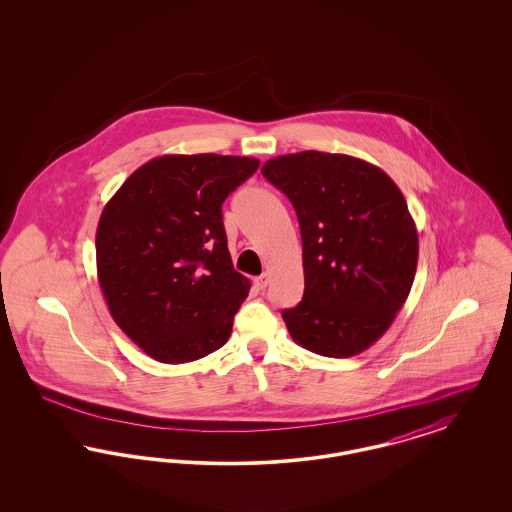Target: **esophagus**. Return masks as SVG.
I'll return each instance as SVG.
<instances>
[{
	"mask_svg": "<svg viewBox=\"0 0 512 512\" xmlns=\"http://www.w3.org/2000/svg\"><path fill=\"white\" fill-rule=\"evenodd\" d=\"M253 286L257 288V290H265L268 286V274L267 272H263L261 276H257V278H253Z\"/></svg>",
	"mask_w": 512,
	"mask_h": 512,
	"instance_id": "obj_1",
	"label": "esophagus"
}]
</instances>
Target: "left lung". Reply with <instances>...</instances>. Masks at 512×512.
Wrapping results in <instances>:
<instances>
[{
    "label": "left lung",
    "instance_id": "1",
    "mask_svg": "<svg viewBox=\"0 0 512 512\" xmlns=\"http://www.w3.org/2000/svg\"><path fill=\"white\" fill-rule=\"evenodd\" d=\"M292 201L303 242L305 292L282 311L293 341L324 357H353L384 336L407 301L418 234L407 201L363 159L301 151L263 165Z\"/></svg>",
    "mask_w": 512,
    "mask_h": 512
}]
</instances>
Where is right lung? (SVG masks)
Masks as SVG:
<instances>
[{"label":"right lung","instance_id":"1","mask_svg":"<svg viewBox=\"0 0 512 512\" xmlns=\"http://www.w3.org/2000/svg\"><path fill=\"white\" fill-rule=\"evenodd\" d=\"M257 169L253 157L163 155L107 201L99 286L113 320L155 361H197L230 338L251 284L234 270L220 207Z\"/></svg>","mask_w":512,"mask_h":512}]
</instances>
